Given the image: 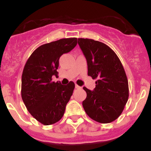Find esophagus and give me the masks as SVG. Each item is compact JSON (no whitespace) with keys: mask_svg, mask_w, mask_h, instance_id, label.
<instances>
[{"mask_svg":"<svg viewBox=\"0 0 151 151\" xmlns=\"http://www.w3.org/2000/svg\"><path fill=\"white\" fill-rule=\"evenodd\" d=\"M75 88H76V89H80L81 87L79 86H78L77 84H75Z\"/></svg>","mask_w":151,"mask_h":151,"instance_id":"34e87169","label":"esophagus"}]
</instances>
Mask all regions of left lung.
<instances>
[{"instance_id":"left-lung-1","label":"left lung","mask_w":151,"mask_h":151,"mask_svg":"<svg viewBox=\"0 0 151 151\" xmlns=\"http://www.w3.org/2000/svg\"><path fill=\"white\" fill-rule=\"evenodd\" d=\"M78 44L85 57L88 75L96 79L93 91L83 87L86 98L84 111L93 120L101 124L115 121L122 113L129 99V83L122 64L104 43L79 38Z\"/></svg>"}]
</instances>
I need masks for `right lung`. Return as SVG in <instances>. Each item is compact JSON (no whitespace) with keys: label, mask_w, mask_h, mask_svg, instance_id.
Returning <instances> with one entry per match:
<instances>
[{"label":"right lung","mask_w":151,"mask_h":151,"mask_svg":"<svg viewBox=\"0 0 151 151\" xmlns=\"http://www.w3.org/2000/svg\"><path fill=\"white\" fill-rule=\"evenodd\" d=\"M77 44V38L72 37L42 45L32 53L24 67L22 101L31 115L44 125L55 124L62 119L73 93L74 82L62 85L60 81H52V77L58 75L60 57Z\"/></svg>","instance_id":"1"}]
</instances>
